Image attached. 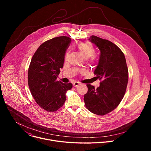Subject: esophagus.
I'll return each instance as SVG.
<instances>
[{
    "label": "esophagus",
    "instance_id": "34e87169",
    "mask_svg": "<svg viewBox=\"0 0 151 151\" xmlns=\"http://www.w3.org/2000/svg\"><path fill=\"white\" fill-rule=\"evenodd\" d=\"M80 84H81V83L79 82H75L73 83V85L75 87H77L78 86H79Z\"/></svg>",
    "mask_w": 151,
    "mask_h": 151
}]
</instances>
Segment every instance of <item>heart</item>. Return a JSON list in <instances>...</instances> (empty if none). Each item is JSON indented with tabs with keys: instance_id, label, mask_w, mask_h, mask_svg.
I'll use <instances>...</instances> for the list:
<instances>
[{
	"instance_id": "obj_1",
	"label": "heart",
	"mask_w": 151,
	"mask_h": 151,
	"mask_svg": "<svg viewBox=\"0 0 151 151\" xmlns=\"http://www.w3.org/2000/svg\"><path fill=\"white\" fill-rule=\"evenodd\" d=\"M77 48L85 59H88L91 57L90 61L91 63H95L96 61L97 58L93 55L95 52V49L91 43L88 42L81 43L77 45Z\"/></svg>"
}]
</instances>
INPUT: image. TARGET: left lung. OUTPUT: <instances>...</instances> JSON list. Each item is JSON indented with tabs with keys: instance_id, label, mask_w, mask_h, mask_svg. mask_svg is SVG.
Instances as JSON below:
<instances>
[{
	"instance_id": "left-lung-1",
	"label": "left lung",
	"mask_w": 151,
	"mask_h": 151,
	"mask_svg": "<svg viewBox=\"0 0 151 151\" xmlns=\"http://www.w3.org/2000/svg\"><path fill=\"white\" fill-rule=\"evenodd\" d=\"M89 40L100 52L94 73L101 82L97 88L87 85L88 92L84 95V102L88 111L104 115L114 110L122 100L128 83V70L124 53L114 43L93 35Z\"/></svg>"
}]
</instances>
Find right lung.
I'll use <instances>...</instances> for the list:
<instances>
[{"mask_svg": "<svg viewBox=\"0 0 151 151\" xmlns=\"http://www.w3.org/2000/svg\"><path fill=\"white\" fill-rule=\"evenodd\" d=\"M70 42L71 38L68 36L50 39L39 46L31 60L29 87L36 102L48 112L61 107L66 100V91L72 88L71 83L57 81Z\"/></svg>", "mask_w": 151, "mask_h": 151, "instance_id": "add662e5", "label": "right lung"}]
</instances>
